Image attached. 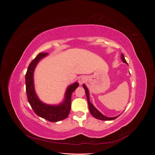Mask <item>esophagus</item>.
<instances>
[{"mask_svg":"<svg viewBox=\"0 0 155 155\" xmlns=\"http://www.w3.org/2000/svg\"><path fill=\"white\" fill-rule=\"evenodd\" d=\"M85 81H87V78L85 76H81L79 78L78 82L80 85H82V84L85 83Z\"/></svg>","mask_w":155,"mask_h":155,"instance_id":"1","label":"esophagus"}]
</instances>
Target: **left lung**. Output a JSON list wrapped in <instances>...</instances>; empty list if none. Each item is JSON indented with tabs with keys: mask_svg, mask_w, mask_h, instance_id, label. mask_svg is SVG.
<instances>
[{
	"mask_svg": "<svg viewBox=\"0 0 155 155\" xmlns=\"http://www.w3.org/2000/svg\"><path fill=\"white\" fill-rule=\"evenodd\" d=\"M121 59L123 60V61L125 63L127 64V63L126 60L124 58V55L122 54H121ZM83 88H85V93H86V96H87V101H88V108H89V110H90V112L91 113V114L95 118L98 119V120H105V121H108V120H113L116 118H118V116H116V117H112V118H109V117H106L104 115H103L100 112L98 111L96 108L93 106V105L91 104L90 102V100H89V93H88V91L87 88V87L85 85H83Z\"/></svg>",
	"mask_w": 155,
	"mask_h": 155,
	"instance_id": "8db88e82",
	"label": "left lung"
}]
</instances>
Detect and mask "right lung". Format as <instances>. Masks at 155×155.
Here are the masks:
<instances>
[{
	"label": "right lung",
	"instance_id": "add662e5",
	"mask_svg": "<svg viewBox=\"0 0 155 155\" xmlns=\"http://www.w3.org/2000/svg\"><path fill=\"white\" fill-rule=\"evenodd\" d=\"M48 55V53H39L29 64L25 76L26 91L30 105L35 113L51 122H57L67 118L71 109L72 92L79 87L78 83L68 86L65 93L64 100L59 105H48L43 104L37 96L34 85V71L39 60Z\"/></svg>",
	"mask_w": 155,
	"mask_h": 155
}]
</instances>
